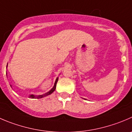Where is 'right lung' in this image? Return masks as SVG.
Instances as JSON below:
<instances>
[{"label": "right lung", "mask_w": 132, "mask_h": 132, "mask_svg": "<svg viewBox=\"0 0 132 132\" xmlns=\"http://www.w3.org/2000/svg\"><path fill=\"white\" fill-rule=\"evenodd\" d=\"M58 79H59L58 77H57V79H56V80H55V84H54V86H53V88H52V89H51V90H50L48 92H47V93H44V94H43V95H40L35 96V95H30L29 96V98H43V97H45V96L49 95L52 94V93H53V92H54L55 90L56 84H57V81H58ZM10 86H11V85H10Z\"/></svg>", "instance_id": "add662e5"}]
</instances>
